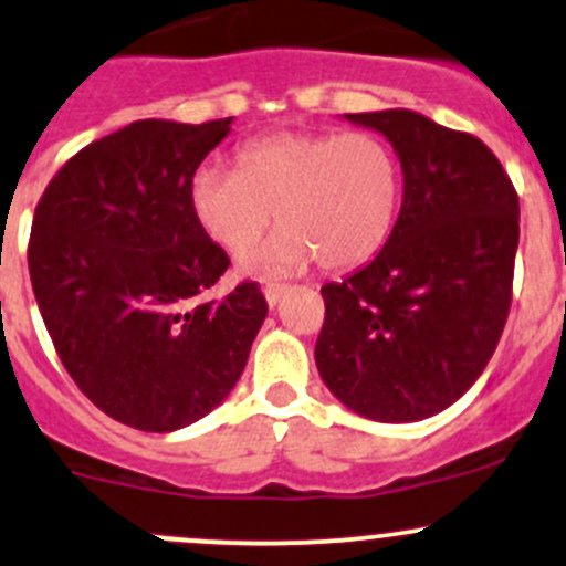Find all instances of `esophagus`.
Masks as SVG:
<instances>
[{"label": "esophagus", "instance_id": "34e87169", "mask_svg": "<svg viewBox=\"0 0 566 566\" xmlns=\"http://www.w3.org/2000/svg\"><path fill=\"white\" fill-rule=\"evenodd\" d=\"M284 290H287V284H279V282H269V284H265L263 293H265V301H269V306H276L279 297L284 295Z\"/></svg>", "mask_w": 566, "mask_h": 566}]
</instances>
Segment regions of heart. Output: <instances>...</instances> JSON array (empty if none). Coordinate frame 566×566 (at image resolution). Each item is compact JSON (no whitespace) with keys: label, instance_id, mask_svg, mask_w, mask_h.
Returning <instances> with one entry per match:
<instances>
[{"label":"heart","instance_id":"heart-1","mask_svg":"<svg viewBox=\"0 0 566 566\" xmlns=\"http://www.w3.org/2000/svg\"><path fill=\"white\" fill-rule=\"evenodd\" d=\"M400 160L365 132H276L250 139L235 169L203 166L190 185L192 212L226 252L247 254L276 209L279 233L244 263L250 273L312 265L354 269L381 250L400 207Z\"/></svg>","mask_w":566,"mask_h":566}]
</instances>
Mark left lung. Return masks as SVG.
I'll use <instances>...</instances> for the list:
<instances>
[{
    "mask_svg": "<svg viewBox=\"0 0 566 566\" xmlns=\"http://www.w3.org/2000/svg\"><path fill=\"white\" fill-rule=\"evenodd\" d=\"M392 142L402 207L365 269L325 284L314 359L327 389L374 421H419L473 387L505 331L518 192L473 134L411 109L346 115Z\"/></svg>",
    "mask_w": 566,
    "mask_h": 566,
    "instance_id": "1",
    "label": "left lung"
}]
</instances>
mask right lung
Returning <instances> with one entry per match:
<instances>
[{
    "label": "right lung",
    "mask_w": 566,
    "mask_h": 566,
    "mask_svg": "<svg viewBox=\"0 0 566 566\" xmlns=\"http://www.w3.org/2000/svg\"><path fill=\"white\" fill-rule=\"evenodd\" d=\"M231 123L136 120L72 155L34 209L29 276L55 352L134 430L171 432L220 406L269 314L258 282L212 295L231 260L190 201Z\"/></svg>",
    "instance_id": "right-lung-1"
}]
</instances>
